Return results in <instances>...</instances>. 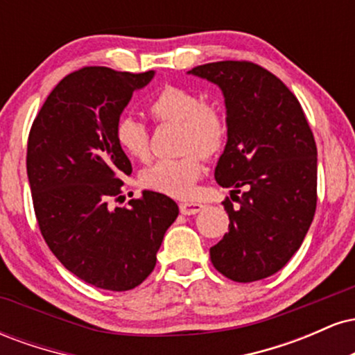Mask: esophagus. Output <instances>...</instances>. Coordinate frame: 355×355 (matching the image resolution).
Returning <instances> with one entry per match:
<instances>
[{
	"label": "esophagus",
	"instance_id": "1",
	"mask_svg": "<svg viewBox=\"0 0 355 355\" xmlns=\"http://www.w3.org/2000/svg\"><path fill=\"white\" fill-rule=\"evenodd\" d=\"M203 209L202 203H197V202H182L180 203V211L183 215H195L198 214Z\"/></svg>",
	"mask_w": 355,
	"mask_h": 355
}]
</instances>
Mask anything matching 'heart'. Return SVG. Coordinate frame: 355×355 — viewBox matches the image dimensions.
<instances>
[{
  "label": "heart",
  "mask_w": 355,
  "mask_h": 355,
  "mask_svg": "<svg viewBox=\"0 0 355 355\" xmlns=\"http://www.w3.org/2000/svg\"><path fill=\"white\" fill-rule=\"evenodd\" d=\"M148 112L158 123L178 125V158L158 160L140 175L145 189L170 197H189L203 173V157L220 152L227 135L225 118L217 107L205 103L190 89L165 87L150 101ZM116 145L126 157L144 162L148 158V132L133 116H123L115 126Z\"/></svg>",
  "instance_id": "obj_1"
}]
</instances>
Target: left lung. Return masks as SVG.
Returning a JSON list of instances; mask_svg holds the SVG:
<instances>
[{
    "label": "left lung",
    "instance_id": "obj_1",
    "mask_svg": "<svg viewBox=\"0 0 355 355\" xmlns=\"http://www.w3.org/2000/svg\"><path fill=\"white\" fill-rule=\"evenodd\" d=\"M189 75L222 89L227 144L215 180L239 203L223 202L229 232L210 248L211 263L235 282L266 279L299 250L315 214L312 130L294 93L259 64L217 61Z\"/></svg>",
    "mask_w": 355,
    "mask_h": 355
}]
</instances>
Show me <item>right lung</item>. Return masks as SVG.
I'll return each mask as SVG.
<instances>
[{"label":"right lung","instance_id":"add662e5","mask_svg":"<svg viewBox=\"0 0 355 355\" xmlns=\"http://www.w3.org/2000/svg\"><path fill=\"white\" fill-rule=\"evenodd\" d=\"M153 76L105 67L70 73L48 95L28 138V180L44 242L71 274L107 291H130L152 274L178 217L172 198L150 190L128 207L110 205L132 173L115 126L133 92Z\"/></svg>","mask_w":355,"mask_h":355}]
</instances>
